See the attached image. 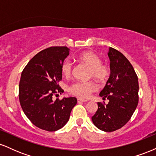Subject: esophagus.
Returning a JSON list of instances; mask_svg holds the SVG:
<instances>
[{"instance_id": "34e87169", "label": "esophagus", "mask_w": 156, "mask_h": 156, "mask_svg": "<svg viewBox=\"0 0 156 156\" xmlns=\"http://www.w3.org/2000/svg\"><path fill=\"white\" fill-rule=\"evenodd\" d=\"M87 100L81 99V98H78V103H81V102H87Z\"/></svg>"}]
</instances>
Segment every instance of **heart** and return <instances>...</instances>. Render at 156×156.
Instances as JSON below:
<instances>
[{
    "label": "heart",
    "instance_id": "obj_1",
    "mask_svg": "<svg viewBox=\"0 0 156 156\" xmlns=\"http://www.w3.org/2000/svg\"><path fill=\"white\" fill-rule=\"evenodd\" d=\"M77 59L90 68L89 76L93 77L98 81H104L108 78L109 75L108 66L101 64V58L93 52H84L78 55ZM61 71L64 77L69 78L73 73V64L68 60L64 62L61 67ZM69 90L74 95L86 99L92 92H95L97 86L92 81H78L73 83Z\"/></svg>",
    "mask_w": 156,
    "mask_h": 156
}]
</instances>
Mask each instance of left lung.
<instances>
[{
  "instance_id": "obj_1",
  "label": "left lung",
  "mask_w": 156,
  "mask_h": 156,
  "mask_svg": "<svg viewBox=\"0 0 156 156\" xmlns=\"http://www.w3.org/2000/svg\"><path fill=\"white\" fill-rule=\"evenodd\" d=\"M111 74L100 96L108 104L98 103V108L92 120L105 132L119 129L130 120L139 102V82L133 66L119 51L109 48Z\"/></svg>"
}]
</instances>
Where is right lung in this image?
Returning <instances> with one entry per match:
<instances>
[{
  "instance_id": "1",
  "label": "right lung",
  "mask_w": 156,
  "mask_h": 156,
  "mask_svg": "<svg viewBox=\"0 0 156 156\" xmlns=\"http://www.w3.org/2000/svg\"><path fill=\"white\" fill-rule=\"evenodd\" d=\"M67 47H51L35 55L21 74L19 99L23 112L35 126L47 131L64 127L76 105V98L53 100L64 90L58 83L62 80L61 67L69 55Z\"/></svg>"
}]
</instances>
